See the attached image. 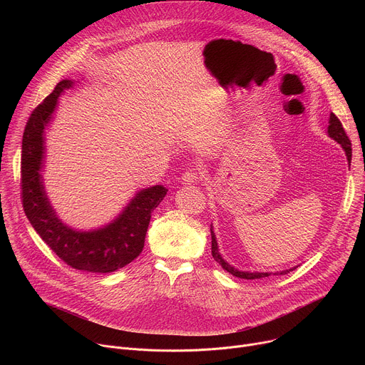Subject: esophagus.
Segmentation results:
<instances>
[{"mask_svg":"<svg viewBox=\"0 0 365 365\" xmlns=\"http://www.w3.org/2000/svg\"><path fill=\"white\" fill-rule=\"evenodd\" d=\"M200 178H202V175H200V172L197 169H189L187 172L183 173L182 182L185 185H195V183H197L200 180Z\"/></svg>","mask_w":365,"mask_h":365,"instance_id":"esophagus-1","label":"esophagus"}]
</instances>
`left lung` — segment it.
Instances as JSON below:
<instances>
[{
    "instance_id": "8db88e82",
    "label": "left lung",
    "mask_w": 365,
    "mask_h": 365,
    "mask_svg": "<svg viewBox=\"0 0 365 365\" xmlns=\"http://www.w3.org/2000/svg\"><path fill=\"white\" fill-rule=\"evenodd\" d=\"M328 135L335 140L338 144H341L342 150L345 151V155H346V160L348 163H351V155H352V148H351V141L348 138V135L345 134V130L341 124V121L338 120V117L331 113L329 115V125H328ZM211 237H212V257L215 258V262L220 263L222 266L224 270H227L228 273H231L232 276L235 277H240V279H245V280H255V279H263V277H269L272 273H259V272H242V270H238L235 269L234 266H231L228 262H225V259L222 258L221 252H220V248H218V242H217V237H215V232H214V227L211 225ZM296 267L293 269H289V270H283V272H277V273H273V274H287L289 272H293Z\"/></svg>"
}]
</instances>
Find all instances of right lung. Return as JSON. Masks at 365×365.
Listing matches in <instances>:
<instances>
[{
  "label": "right lung",
  "instance_id": "add662e5",
  "mask_svg": "<svg viewBox=\"0 0 365 365\" xmlns=\"http://www.w3.org/2000/svg\"><path fill=\"white\" fill-rule=\"evenodd\" d=\"M73 83V79L61 81L27 121L21 148L23 206L31 227L66 264L82 272L113 273L143 251L151 212L168 189L154 185L138 190L111 222L95 230L72 228L58 217L44 189V131L53 120L59 96Z\"/></svg>",
  "mask_w": 365,
  "mask_h": 365
}]
</instances>
